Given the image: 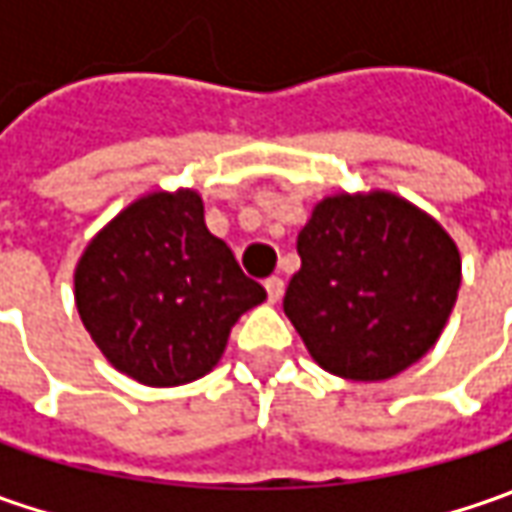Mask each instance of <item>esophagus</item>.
<instances>
[{
	"instance_id": "esophagus-1",
	"label": "esophagus",
	"mask_w": 512,
	"mask_h": 512,
	"mask_svg": "<svg viewBox=\"0 0 512 512\" xmlns=\"http://www.w3.org/2000/svg\"><path fill=\"white\" fill-rule=\"evenodd\" d=\"M265 287H267V299H270V302H279V299H282V293H285V279H282V276H270V279L265 282Z\"/></svg>"
}]
</instances>
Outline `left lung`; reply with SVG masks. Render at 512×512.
<instances>
[{
  "label": "left lung",
  "mask_w": 512,
  "mask_h": 512,
  "mask_svg": "<svg viewBox=\"0 0 512 512\" xmlns=\"http://www.w3.org/2000/svg\"><path fill=\"white\" fill-rule=\"evenodd\" d=\"M285 316L325 370L382 382L436 344L462 285L453 239L393 193L330 196L302 227Z\"/></svg>",
  "instance_id": "left-lung-1"
}]
</instances>
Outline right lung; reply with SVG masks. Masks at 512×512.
<instances>
[{
  "label": "right lung",
  "instance_id": "add662e5",
  "mask_svg": "<svg viewBox=\"0 0 512 512\" xmlns=\"http://www.w3.org/2000/svg\"><path fill=\"white\" fill-rule=\"evenodd\" d=\"M267 299L205 225L193 190L122 210L76 267L79 316L108 362L150 387L205 376L230 327Z\"/></svg>",
  "mask_w": 512,
  "mask_h": 512
}]
</instances>
